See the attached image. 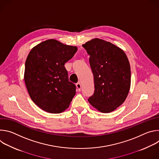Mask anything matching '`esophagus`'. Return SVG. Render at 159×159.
I'll list each match as a JSON object with an SVG mask.
<instances>
[{
	"mask_svg": "<svg viewBox=\"0 0 159 159\" xmlns=\"http://www.w3.org/2000/svg\"><path fill=\"white\" fill-rule=\"evenodd\" d=\"M76 87H77V90H79V91H80V90H81V84H80V82H78V83L76 84Z\"/></svg>",
	"mask_w": 159,
	"mask_h": 159,
	"instance_id": "esophagus-1",
	"label": "esophagus"
}]
</instances>
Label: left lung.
<instances>
[{"instance_id": "obj_1", "label": "left lung", "mask_w": 159, "mask_h": 159, "mask_svg": "<svg viewBox=\"0 0 159 159\" xmlns=\"http://www.w3.org/2000/svg\"><path fill=\"white\" fill-rule=\"evenodd\" d=\"M82 47L90 55L94 93L88 101L100 112L115 110L125 101L130 88L131 70L125 53L116 45L95 38Z\"/></svg>"}]
</instances>
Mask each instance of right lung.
I'll return each instance as SVG.
<instances>
[{"label":"right lung","instance_id":"add662e5","mask_svg":"<svg viewBox=\"0 0 159 159\" xmlns=\"http://www.w3.org/2000/svg\"><path fill=\"white\" fill-rule=\"evenodd\" d=\"M77 51V47L51 39L30 52L25 63L26 86L32 101L44 111H64L75 95L76 86L69 80L64 65Z\"/></svg>","mask_w":159,"mask_h":159}]
</instances>
